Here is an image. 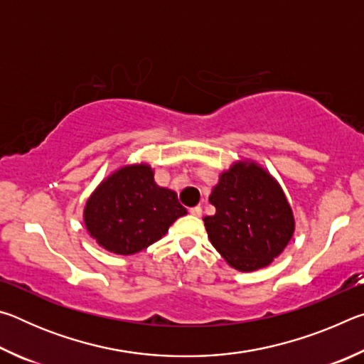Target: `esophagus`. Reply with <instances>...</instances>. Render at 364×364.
Instances as JSON below:
<instances>
[{"label": "esophagus", "mask_w": 364, "mask_h": 364, "mask_svg": "<svg viewBox=\"0 0 364 364\" xmlns=\"http://www.w3.org/2000/svg\"><path fill=\"white\" fill-rule=\"evenodd\" d=\"M189 213L194 215V217H200V215H202V207L200 205H196L193 208H189Z\"/></svg>", "instance_id": "esophagus-1"}]
</instances>
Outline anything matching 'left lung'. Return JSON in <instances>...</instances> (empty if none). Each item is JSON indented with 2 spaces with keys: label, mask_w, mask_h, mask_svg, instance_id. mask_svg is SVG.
<instances>
[{
  "label": "left lung",
  "mask_w": 364,
  "mask_h": 364,
  "mask_svg": "<svg viewBox=\"0 0 364 364\" xmlns=\"http://www.w3.org/2000/svg\"><path fill=\"white\" fill-rule=\"evenodd\" d=\"M210 204L217 212L204 218L208 239L239 271L267 267L291 241V207L273 178L255 164H236L221 175Z\"/></svg>",
  "instance_id": "obj_1"
}]
</instances>
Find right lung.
Returning <instances> with one entry per match:
<instances>
[{
    "label": "right lung",
    "instance_id": "right-lung-1",
    "mask_svg": "<svg viewBox=\"0 0 364 364\" xmlns=\"http://www.w3.org/2000/svg\"><path fill=\"white\" fill-rule=\"evenodd\" d=\"M186 215L173 191L159 188L147 165L123 167L109 176L85 207V225L97 244L132 255L159 241Z\"/></svg>",
    "mask_w": 364,
    "mask_h": 364
}]
</instances>
